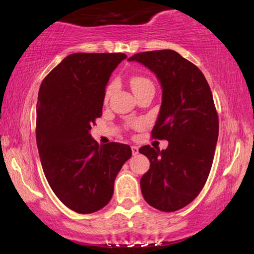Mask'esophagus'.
Returning <instances> with one entry per match:
<instances>
[{"label":"esophagus","instance_id":"34e87169","mask_svg":"<svg viewBox=\"0 0 254 254\" xmlns=\"http://www.w3.org/2000/svg\"><path fill=\"white\" fill-rule=\"evenodd\" d=\"M131 152H133V155L138 154V148L136 147V145H133V147H131Z\"/></svg>","mask_w":254,"mask_h":254}]
</instances>
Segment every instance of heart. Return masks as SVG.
Instances as JSON below:
<instances>
[{
    "label": "heart",
    "instance_id": "obj_1",
    "mask_svg": "<svg viewBox=\"0 0 254 254\" xmlns=\"http://www.w3.org/2000/svg\"><path fill=\"white\" fill-rule=\"evenodd\" d=\"M130 85H131V89H133V91L135 93V92H137L138 90L143 89L144 86L152 85V83H151L150 79L147 78V77H143V76H134V77L130 79ZM112 88H113V86L111 85V86H109V89H107L106 98L110 96L111 91H112Z\"/></svg>",
    "mask_w": 254,
    "mask_h": 254
}]
</instances>
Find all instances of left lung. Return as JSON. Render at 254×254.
Returning a JSON list of instances; mask_svg holds the SVG:
<instances>
[{
    "instance_id": "8db88e82",
    "label": "left lung",
    "mask_w": 254,
    "mask_h": 254,
    "mask_svg": "<svg viewBox=\"0 0 254 254\" xmlns=\"http://www.w3.org/2000/svg\"><path fill=\"white\" fill-rule=\"evenodd\" d=\"M128 60L157 75L163 100L151 136L169 141L165 150H138L150 161L140 182L142 195L156 209L179 210L199 195L213 164L218 116L211 90L200 69L172 50L142 52Z\"/></svg>"
}]
</instances>
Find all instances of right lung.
I'll use <instances>...</instances> for the list:
<instances>
[{
	"mask_svg": "<svg viewBox=\"0 0 254 254\" xmlns=\"http://www.w3.org/2000/svg\"><path fill=\"white\" fill-rule=\"evenodd\" d=\"M124 53L68 55L46 77L37 103V145L51 189L78 214L102 209L131 156L129 145H99L89 130L102 117L105 88Z\"/></svg>",
	"mask_w": 254,
	"mask_h": 254,
	"instance_id": "right-lung-1",
	"label": "right lung"
}]
</instances>
